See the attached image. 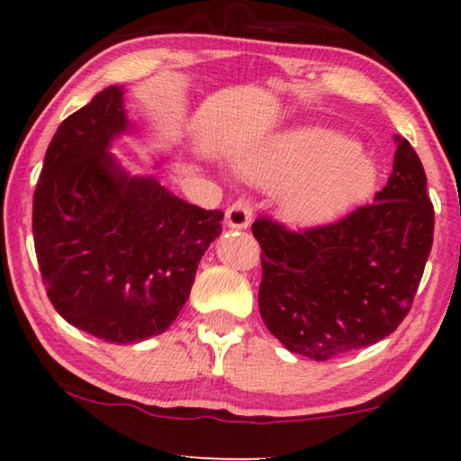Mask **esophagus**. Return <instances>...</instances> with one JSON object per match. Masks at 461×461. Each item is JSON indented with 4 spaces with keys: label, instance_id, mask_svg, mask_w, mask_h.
I'll list each match as a JSON object with an SVG mask.
<instances>
[{
    "label": "esophagus",
    "instance_id": "esophagus-1",
    "mask_svg": "<svg viewBox=\"0 0 461 461\" xmlns=\"http://www.w3.org/2000/svg\"><path fill=\"white\" fill-rule=\"evenodd\" d=\"M254 216V207H251L249 199H237L229 210H226V226L229 229H248Z\"/></svg>",
    "mask_w": 461,
    "mask_h": 461
}]
</instances>
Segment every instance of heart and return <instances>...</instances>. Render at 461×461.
Masks as SVG:
<instances>
[{"instance_id":"obj_1","label":"heart","mask_w":461,"mask_h":461,"mask_svg":"<svg viewBox=\"0 0 461 461\" xmlns=\"http://www.w3.org/2000/svg\"><path fill=\"white\" fill-rule=\"evenodd\" d=\"M243 167L258 185L287 188L283 216L298 226L333 222L367 199L377 178L374 159L327 128L287 131Z\"/></svg>"}]
</instances>
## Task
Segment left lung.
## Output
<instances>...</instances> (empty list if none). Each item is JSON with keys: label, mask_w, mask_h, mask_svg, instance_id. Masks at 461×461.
Listing matches in <instances>:
<instances>
[{"label": "left lung", "mask_w": 461, "mask_h": 461, "mask_svg": "<svg viewBox=\"0 0 461 461\" xmlns=\"http://www.w3.org/2000/svg\"><path fill=\"white\" fill-rule=\"evenodd\" d=\"M386 186L331 224L287 230L258 218L260 314L268 331L312 361L348 355L390 336L407 317L432 249L434 207L411 144L394 136Z\"/></svg>", "instance_id": "obj_1"}]
</instances>
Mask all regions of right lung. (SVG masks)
<instances>
[{
  "label": "right lung",
  "mask_w": 461,
  "mask_h": 461,
  "mask_svg": "<svg viewBox=\"0 0 461 461\" xmlns=\"http://www.w3.org/2000/svg\"><path fill=\"white\" fill-rule=\"evenodd\" d=\"M128 125L122 87L96 94L56 130L33 194L35 254L50 302L67 323L115 344L174 323L224 218L153 176L122 169L109 147Z\"/></svg>",
  "instance_id": "add662e5"
}]
</instances>
